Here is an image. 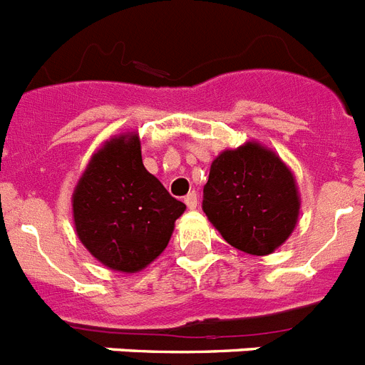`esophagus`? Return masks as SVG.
Segmentation results:
<instances>
[{"instance_id": "34e87169", "label": "esophagus", "mask_w": 365, "mask_h": 365, "mask_svg": "<svg viewBox=\"0 0 365 365\" xmlns=\"http://www.w3.org/2000/svg\"><path fill=\"white\" fill-rule=\"evenodd\" d=\"M185 203L188 209H195V207H197V194H195V192H190L185 197Z\"/></svg>"}]
</instances>
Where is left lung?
I'll return each mask as SVG.
<instances>
[{
  "mask_svg": "<svg viewBox=\"0 0 365 365\" xmlns=\"http://www.w3.org/2000/svg\"><path fill=\"white\" fill-rule=\"evenodd\" d=\"M298 210L297 180L274 150L248 141L210 165L203 212L240 252L272 254L293 233Z\"/></svg>",
  "mask_w": 365,
  "mask_h": 365,
  "instance_id": "1",
  "label": "left lung"
}]
</instances>
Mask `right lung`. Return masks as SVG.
<instances>
[{
    "label": "right lung",
    "mask_w": 365,
    "mask_h": 365,
    "mask_svg": "<svg viewBox=\"0 0 365 365\" xmlns=\"http://www.w3.org/2000/svg\"><path fill=\"white\" fill-rule=\"evenodd\" d=\"M185 209L145 170L140 138L130 132L96 150L72 194L78 239L117 272H140L153 263Z\"/></svg>",
    "instance_id": "right-lung-1"
}]
</instances>
